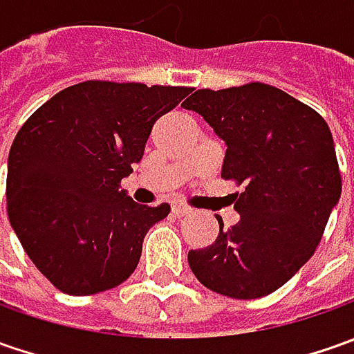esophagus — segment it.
I'll return each instance as SVG.
<instances>
[{"instance_id":"esophagus-1","label":"esophagus","mask_w":354,"mask_h":354,"mask_svg":"<svg viewBox=\"0 0 354 354\" xmlns=\"http://www.w3.org/2000/svg\"><path fill=\"white\" fill-rule=\"evenodd\" d=\"M171 211L175 216H185V214H189L191 212V207H187L183 203H175L173 207H171Z\"/></svg>"}]
</instances>
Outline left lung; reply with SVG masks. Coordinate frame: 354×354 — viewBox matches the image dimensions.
Masks as SVG:
<instances>
[{
    "instance_id": "obj_1",
    "label": "left lung",
    "mask_w": 354,
    "mask_h": 354,
    "mask_svg": "<svg viewBox=\"0 0 354 354\" xmlns=\"http://www.w3.org/2000/svg\"><path fill=\"white\" fill-rule=\"evenodd\" d=\"M226 143L221 177L240 221L214 244L189 252L212 292L256 299L276 292L313 256L341 197V171L327 122L307 104L264 82L197 90L183 104Z\"/></svg>"
}]
</instances>
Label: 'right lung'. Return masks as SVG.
Returning <instances> with one entry per match:
<instances>
[{"label":"right lung","mask_w":354,"mask_h":354,"mask_svg":"<svg viewBox=\"0 0 354 354\" xmlns=\"http://www.w3.org/2000/svg\"><path fill=\"white\" fill-rule=\"evenodd\" d=\"M187 86L86 80L61 90L21 126L7 159V216L37 270L62 293L92 295L133 274L143 236L171 207L120 187L157 118Z\"/></svg>","instance_id":"obj_1"}]
</instances>
